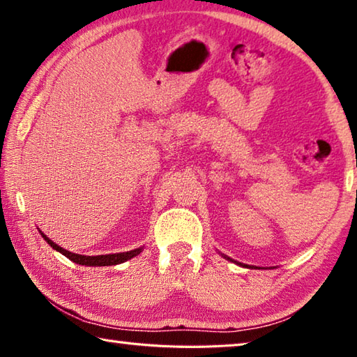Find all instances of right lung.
Segmentation results:
<instances>
[{
    "label": "right lung",
    "mask_w": 357,
    "mask_h": 357,
    "mask_svg": "<svg viewBox=\"0 0 357 357\" xmlns=\"http://www.w3.org/2000/svg\"><path fill=\"white\" fill-rule=\"evenodd\" d=\"M44 239L50 244L53 249L58 250L59 253H63L64 257H68L70 261H74L77 264H83V266H113V264H119L128 261V259L137 257L138 253L142 252V249H135L130 252H123V253H112V255H98V257H86V255H78V253H72L69 250L63 249L58 244L53 243L52 239H48L44 233H40Z\"/></svg>",
    "instance_id": "obj_1"
}]
</instances>
